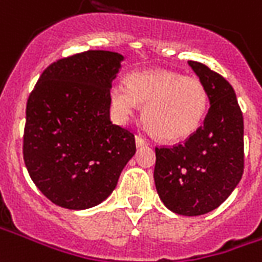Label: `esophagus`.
I'll return each instance as SVG.
<instances>
[{
	"mask_svg": "<svg viewBox=\"0 0 262 262\" xmlns=\"http://www.w3.org/2000/svg\"><path fill=\"white\" fill-rule=\"evenodd\" d=\"M136 145H137V147H144V145H148V141H147L143 136L137 135L136 136Z\"/></svg>",
	"mask_w": 262,
	"mask_h": 262,
	"instance_id": "34e87169",
	"label": "esophagus"
}]
</instances>
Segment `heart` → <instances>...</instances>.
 Returning a JSON list of instances; mask_svg holds the SVG:
<instances>
[{
  "instance_id": "obj_1",
  "label": "heart",
  "mask_w": 262,
  "mask_h": 262,
  "mask_svg": "<svg viewBox=\"0 0 262 262\" xmlns=\"http://www.w3.org/2000/svg\"><path fill=\"white\" fill-rule=\"evenodd\" d=\"M110 97L121 118L133 115L140 103L145 104V125L165 141H180L193 135L209 105L206 86L201 79L170 70L130 74L127 85H113Z\"/></svg>"
}]
</instances>
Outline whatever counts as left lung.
<instances>
[{
	"mask_svg": "<svg viewBox=\"0 0 262 262\" xmlns=\"http://www.w3.org/2000/svg\"><path fill=\"white\" fill-rule=\"evenodd\" d=\"M188 64L206 86L210 108L202 126L184 143L155 147L154 179L169 210L201 215L219 207L242 179L243 115L224 77L202 63Z\"/></svg>",
	"mask_w": 262,
	"mask_h": 262,
	"instance_id": "obj_1",
	"label": "left lung"
}]
</instances>
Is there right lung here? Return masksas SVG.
I'll return each mask as SVG.
<instances>
[{"mask_svg": "<svg viewBox=\"0 0 262 262\" xmlns=\"http://www.w3.org/2000/svg\"><path fill=\"white\" fill-rule=\"evenodd\" d=\"M122 60L110 51L56 60L30 93L23 158L34 184L57 206L101 203L135 155V135L110 119V89Z\"/></svg>", "mask_w": 262, "mask_h": 262, "instance_id": "add662e5", "label": "right lung"}]
</instances>
